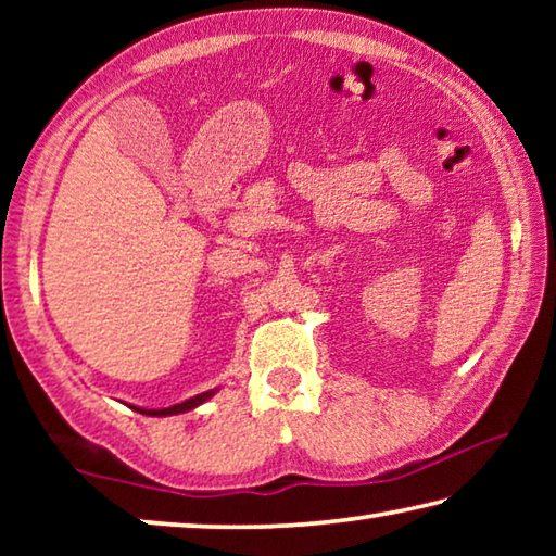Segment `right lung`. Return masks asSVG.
<instances>
[{
	"label": "right lung",
	"instance_id": "obj_1",
	"mask_svg": "<svg viewBox=\"0 0 556 556\" xmlns=\"http://www.w3.org/2000/svg\"><path fill=\"white\" fill-rule=\"evenodd\" d=\"M213 394H215V390L201 392V394H195V397L186 400V402H181V404H174V407H166V409H142V407H131V409L139 412V414H147V417H168V414H184V412H188V409H195V407H199V404H203L205 400H211Z\"/></svg>",
	"mask_w": 556,
	"mask_h": 556
}]
</instances>
